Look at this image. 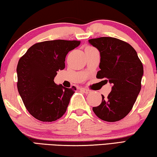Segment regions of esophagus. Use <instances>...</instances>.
<instances>
[{
	"instance_id": "1",
	"label": "esophagus",
	"mask_w": 157,
	"mask_h": 157,
	"mask_svg": "<svg viewBox=\"0 0 157 157\" xmlns=\"http://www.w3.org/2000/svg\"><path fill=\"white\" fill-rule=\"evenodd\" d=\"M79 90H81V91H83V93H85V94H90V91L89 90L86 89V88H79Z\"/></svg>"
}]
</instances>
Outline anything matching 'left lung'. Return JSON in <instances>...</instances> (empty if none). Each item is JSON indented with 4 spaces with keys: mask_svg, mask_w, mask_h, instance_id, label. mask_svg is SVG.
I'll return each instance as SVG.
<instances>
[{
    "mask_svg": "<svg viewBox=\"0 0 157 157\" xmlns=\"http://www.w3.org/2000/svg\"><path fill=\"white\" fill-rule=\"evenodd\" d=\"M88 42L101 54L98 78L112 83L108 97L93 110L100 119L116 122L126 116L132 108L141 90L143 65L135 49L128 42L115 37H102Z\"/></svg>",
    "mask_w": 157,
    "mask_h": 157,
    "instance_id": "obj_1",
    "label": "left lung"
}]
</instances>
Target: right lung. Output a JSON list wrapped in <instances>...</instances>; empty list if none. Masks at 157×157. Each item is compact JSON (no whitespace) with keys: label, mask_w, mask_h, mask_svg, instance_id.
I'll return each mask as SVG.
<instances>
[{"label":"right lung","mask_w":157,"mask_h":157,"mask_svg":"<svg viewBox=\"0 0 157 157\" xmlns=\"http://www.w3.org/2000/svg\"><path fill=\"white\" fill-rule=\"evenodd\" d=\"M80 41L56 40L37 42L29 47L19 59L17 86L27 110L42 122H53L62 117L76 88L56 85L57 71L65 68L69 52Z\"/></svg>","instance_id":"add662e5"}]
</instances>
